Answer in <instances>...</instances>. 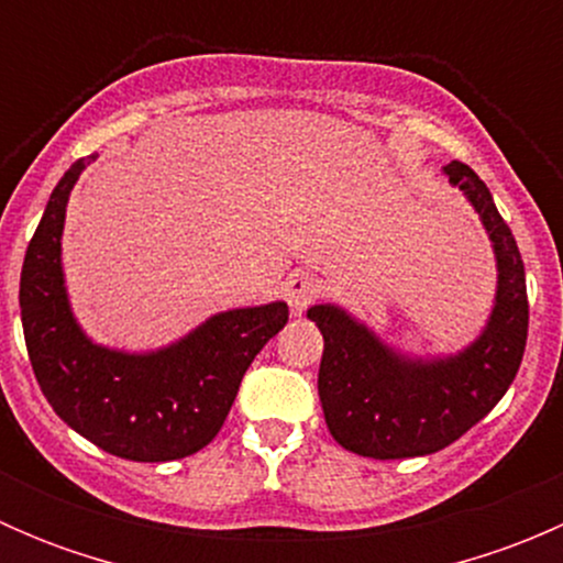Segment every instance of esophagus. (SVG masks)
<instances>
[{"mask_svg":"<svg viewBox=\"0 0 563 563\" xmlns=\"http://www.w3.org/2000/svg\"><path fill=\"white\" fill-rule=\"evenodd\" d=\"M318 277L310 272H294L283 283V294H286V302L291 308L294 316H302L308 310V305L313 302L318 294Z\"/></svg>","mask_w":563,"mask_h":563,"instance_id":"esophagus-1","label":"esophagus"}]
</instances>
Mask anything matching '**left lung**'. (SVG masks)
I'll use <instances>...</instances> for the list:
<instances>
[{
	"mask_svg": "<svg viewBox=\"0 0 563 563\" xmlns=\"http://www.w3.org/2000/svg\"><path fill=\"white\" fill-rule=\"evenodd\" d=\"M479 214L498 286L490 318L474 343L446 356H408L338 305H313L323 334L318 397L323 419L343 450L373 460L422 457L444 450L487 417L518 376L528 334L526 269L512 231L485 181L465 163L444 166Z\"/></svg>",
	"mask_w": 563,
	"mask_h": 563,
	"instance_id": "left-lung-1",
	"label": "left lung"
}]
</instances>
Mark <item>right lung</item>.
Wrapping results in <instances>:
<instances>
[{
	"label": "right lung",
	"mask_w": 563,
	"mask_h": 563,
	"mask_svg": "<svg viewBox=\"0 0 563 563\" xmlns=\"http://www.w3.org/2000/svg\"><path fill=\"white\" fill-rule=\"evenodd\" d=\"M92 161L67 168L26 247L19 305L32 371L62 422L100 450L135 463L187 457L223 428L250 362L286 327L288 305L214 313L141 354L95 343L73 316L62 272L67 201Z\"/></svg>",
	"instance_id": "right-lung-1"
}]
</instances>
